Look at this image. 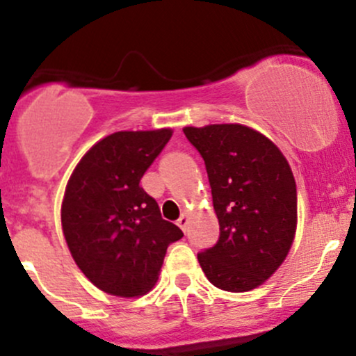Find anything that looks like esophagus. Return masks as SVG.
I'll list each match as a JSON object with an SVG mask.
<instances>
[{
    "instance_id": "obj_1",
    "label": "esophagus",
    "mask_w": 356,
    "mask_h": 356,
    "mask_svg": "<svg viewBox=\"0 0 356 356\" xmlns=\"http://www.w3.org/2000/svg\"><path fill=\"white\" fill-rule=\"evenodd\" d=\"M188 224H189V215L188 213H182L181 218H179V220H177V225L182 229V232L188 231Z\"/></svg>"
}]
</instances>
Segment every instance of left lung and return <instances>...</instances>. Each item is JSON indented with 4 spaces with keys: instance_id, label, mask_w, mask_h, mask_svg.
<instances>
[{
    "instance_id": "8db88e82",
    "label": "left lung",
    "mask_w": 356,
    "mask_h": 356,
    "mask_svg": "<svg viewBox=\"0 0 356 356\" xmlns=\"http://www.w3.org/2000/svg\"><path fill=\"white\" fill-rule=\"evenodd\" d=\"M182 131L203 156L220 225L217 245L198 254L201 268L218 289L258 288L281 267L296 236V182L288 160L267 136L243 124Z\"/></svg>"
}]
</instances>
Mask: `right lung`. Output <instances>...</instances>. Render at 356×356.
<instances>
[{
	"label": "right lung",
	"instance_id": "1",
	"mask_svg": "<svg viewBox=\"0 0 356 356\" xmlns=\"http://www.w3.org/2000/svg\"><path fill=\"white\" fill-rule=\"evenodd\" d=\"M172 132H113L84 153L67 182L62 229L68 250L82 274L113 296L148 293L168 245L182 238L139 186Z\"/></svg>",
	"mask_w": 356,
	"mask_h": 356
}]
</instances>
